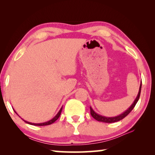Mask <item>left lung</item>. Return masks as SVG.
Instances as JSON below:
<instances>
[{
	"label": "left lung",
	"mask_w": 155,
	"mask_h": 155,
	"mask_svg": "<svg viewBox=\"0 0 155 155\" xmlns=\"http://www.w3.org/2000/svg\"><path fill=\"white\" fill-rule=\"evenodd\" d=\"M141 82L140 84V90H139V92L137 94V96L136 97V98L135 100V101L133 102V103L131 104V106L128 108L127 111H124L123 114H120L119 115H117V116H115V117H104L103 116V115H101L98 114H96V113L92 109V108L90 107V114L91 115V116H92L94 119L96 120L97 121H99V122H105V123H114V122H118L120 120H122L123 118H124V117L128 115V114H130V112L132 111L134 108L135 104H137V101H139V98H140V94H141Z\"/></svg>",
	"instance_id": "obj_1"
}]
</instances>
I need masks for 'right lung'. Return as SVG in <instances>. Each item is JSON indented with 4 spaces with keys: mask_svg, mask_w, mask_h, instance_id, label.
Here are the masks:
<instances>
[{
    "mask_svg": "<svg viewBox=\"0 0 155 155\" xmlns=\"http://www.w3.org/2000/svg\"><path fill=\"white\" fill-rule=\"evenodd\" d=\"M62 108H63V107H61V109L59 110V111L57 113V114L55 115V116H54L52 120H49V121H48V122H44V123H39V124H35V123H31V122H27V121H25V120H24V121L26 123H27V124H31V125H34V126H46V125H50V124H52V123H54L57 119L59 118V116H60V115H61V111H62ZM15 113H16V112L15 111Z\"/></svg>",
    "mask_w": 155,
    "mask_h": 155,
    "instance_id": "obj_1",
    "label": "right lung"
}]
</instances>
